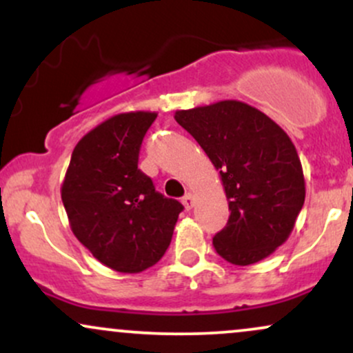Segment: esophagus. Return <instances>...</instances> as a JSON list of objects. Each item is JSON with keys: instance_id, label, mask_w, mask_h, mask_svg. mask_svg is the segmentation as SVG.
Segmentation results:
<instances>
[{"instance_id": "1", "label": "esophagus", "mask_w": 353, "mask_h": 353, "mask_svg": "<svg viewBox=\"0 0 353 353\" xmlns=\"http://www.w3.org/2000/svg\"><path fill=\"white\" fill-rule=\"evenodd\" d=\"M182 204H184L185 210L192 209V208H194V199H192V196H190V194H185V196L182 197Z\"/></svg>"}]
</instances>
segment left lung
Wrapping results in <instances>:
<instances>
[{
  "label": "left lung",
  "instance_id": "1",
  "mask_svg": "<svg viewBox=\"0 0 353 353\" xmlns=\"http://www.w3.org/2000/svg\"><path fill=\"white\" fill-rule=\"evenodd\" d=\"M176 121L221 174L230 216L212 239L234 265H250L287 241L305 201L302 164L290 137L241 101L176 112Z\"/></svg>",
  "mask_w": 353,
  "mask_h": 353
}]
</instances>
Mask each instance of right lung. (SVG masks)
I'll return each mask as SVG.
<instances>
[{
  "mask_svg": "<svg viewBox=\"0 0 353 353\" xmlns=\"http://www.w3.org/2000/svg\"><path fill=\"white\" fill-rule=\"evenodd\" d=\"M156 117L123 112L96 125L76 144L61 185L72 234L117 272L137 274L159 262L184 209L137 169L141 144Z\"/></svg>",
  "mask_w": 353,
  "mask_h": 353,
  "instance_id": "add662e5",
  "label": "right lung"
}]
</instances>
